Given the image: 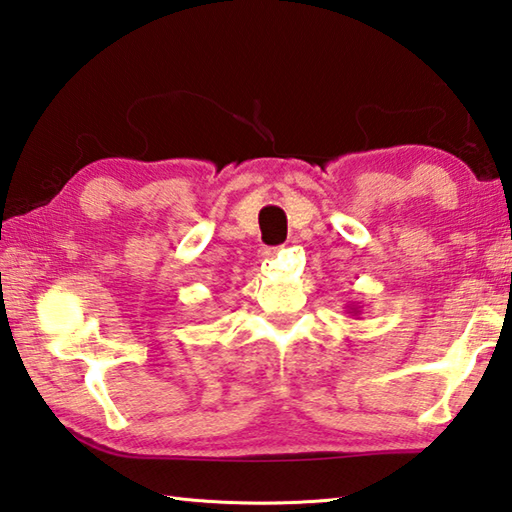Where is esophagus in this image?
I'll list each match as a JSON object with an SVG mask.
<instances>
[{"label":"esophagus","mask_w":512,"mask_h":512,"mask_svg":"<svg viewBox=\"0 0 512 512\" xmlns=\"http://www.w3.org/2000/svg\"><path fill=\"white\" fill-rule=\"evenodd\" d=\"M262 255H264L266 259H271V257H275V255H277V248H264V250H262Z\"/></svg>","instance_id":"obj_1"}]
</instances>
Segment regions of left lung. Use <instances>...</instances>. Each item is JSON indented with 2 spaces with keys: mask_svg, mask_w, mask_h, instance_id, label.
Wrapping results in <instances>:
<instances>
[{
  "mask_svg": "<svg viewBox=\"0 0 512 512\" xmlns=\"http://www.w3.org/2000/svg\"><path fill=\"white\" fill-rule=\"evenodd\" d=\"M347 313H351V315H360V313H362V306H360V302H351V304H347Z\"/></svg>",
  "mask_w": 512,
  "mask_h": 512,
  "instance_id": "left-lung-1",
  "label": "left lung"
}]
</instances>
